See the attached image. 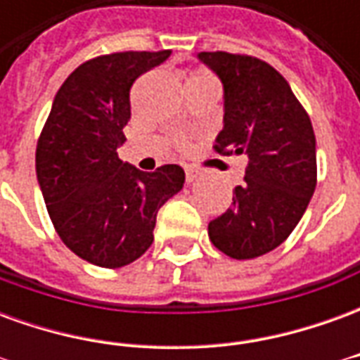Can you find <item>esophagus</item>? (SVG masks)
Segmentation results:
<instances>
[{
	"mask_svg": "<svg viewBox=\"0 0 360 360\" xmlns=\"http://www.w3.org/2000/svg\"><path fill=\"white\" fill-rule=\"evenodd\" d=\"M185 177H187V183H195V181L198 179V172L193 169V167H187V169H185Z\"/></svg>",
	"mask_w": 360,
	"mask_h": 360,
	"instance_id": "esophagus-1",
	"label": "esophagus"
}]
</instances>
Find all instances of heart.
<instances>
[{
	"mask_svg": "<svg viewBox=\"0 0 360 360\" xmlns=\"http://www.w3.org/2000/svg\"><path fill=\"white\" fill-rule=\"evenodd\" d=\"M200 77H210L208 73H202V71H198V73H193L188 79H200Z\"/></svg>",
	"mask_w": 360,
	"mask_h": 360,
	"instance_id": "b5f03b06",
	"label": "heart"
}]
</instances>
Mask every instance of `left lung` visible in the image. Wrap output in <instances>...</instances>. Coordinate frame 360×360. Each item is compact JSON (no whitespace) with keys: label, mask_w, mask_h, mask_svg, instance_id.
<instances>
[{"label":"left lung","mask_w":360,"mask_h":360,"mask_svg":"<svg viewBox=\"0 0 360 360\" xmlns=\"http://www.w3.org/2000/svg\"><path fill=\"white\" fill-rule=\"evenodd\" d=\"M196 58L224 86L216 150L249 158L245 183L229 210L208 224V237L229 258L262 257L291 235L316 187L312 123L289 82L264 61L226 51Z\"/></svg>","instance_id":"left-lung-1"}]
</instances>
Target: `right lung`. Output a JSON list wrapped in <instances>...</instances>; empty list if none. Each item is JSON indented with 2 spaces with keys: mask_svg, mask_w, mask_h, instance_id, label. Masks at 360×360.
Returning a JSON list of instances; mask_svg holds the SVG:
<instances>
[{
  "mask_svg": "<svg viewBox=\"0 0 360 360\" xmlns=\"http://www.w3.org/2000/svg\"><path fill=\"white\" fill-rule=\"evenodd\" d=\"M172 51H123L90 59L67 77L36 146V177L51 224L77 257L121 268L154 241L158 210L177 195L175 164L146 173L121 162L133 82Z\"/></svg>",
  "mask_w": 360,
  "mask_h": 360,
  "instance_id": "add662e5",
  "label": "right lung"
}]
</instances>
